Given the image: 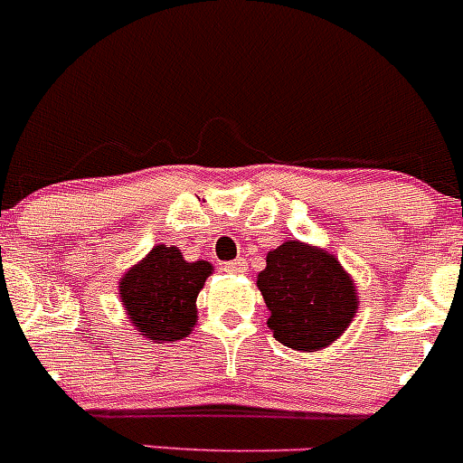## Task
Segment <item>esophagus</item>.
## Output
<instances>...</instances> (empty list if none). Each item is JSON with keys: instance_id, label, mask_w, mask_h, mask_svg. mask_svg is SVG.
<instances>
[{"instance_id": "esophagus-1", "label": "esophagus", "mask_w": 463, "mask_h": 463, "mask_svg": "<svg viewBox=\"0 0 463 463\" xmlns=\"http://www.w3.org/2000/svg\"><path fill=\"white\" fill-rule=\"evenodd\" d=\"M225 271L227 273H245L247 271V260H245V258H238V260L225 262Z\"/></svg>"}]
</instances>
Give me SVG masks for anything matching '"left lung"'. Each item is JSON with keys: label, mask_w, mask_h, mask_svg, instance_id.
Returning <instances> with one entry per match:
<instances>
[{"label": "left lung", "mask_w": 463, "mask_h": 463, "mask_svg": "<svg viewBox=\"0 0 463 463\" xmlns=\"http://www.w3.org/2000/svg\"><path fill=\"white\" fill-rule=\"evenodd\" d=\"M273 337L293 351L313 353L333 345L360 309L355 280L331 251L285 241L267 253L256 276Z\"/></svg>", "instance_id": "8db88e82"}]
</instances>
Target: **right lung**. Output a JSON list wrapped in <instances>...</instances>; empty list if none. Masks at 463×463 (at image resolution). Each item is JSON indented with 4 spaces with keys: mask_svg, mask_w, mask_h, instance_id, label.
Instances as JSON below:
<instances>
[{
    "mask_svg": "<svg viewBox=\"0 0 463 463\" xmlns=\"http://www.w3.org/2000/svg\"><path fill=\"white\" fill-rule=\"evenodd\" d=\"M212 273V262L185 260L178 247H152L118 280V298L134 331L156 345L190 335L198 320L196 298Z\"/></svg>",
    "mask_w": 463,
    "mask_h": 463,
    "instance_id": "right-lung-1",
    "label": "right lung"
}]
</instances>
